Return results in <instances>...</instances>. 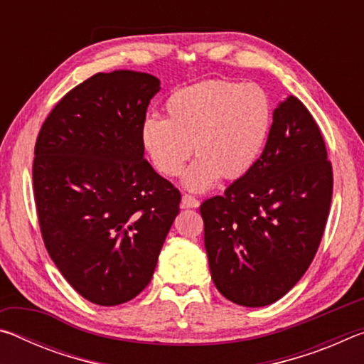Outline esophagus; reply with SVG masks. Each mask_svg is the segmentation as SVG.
<instances>
[{
  "mask_svg": "<svg viewBox=\"0 0 364 364\" xmlns=\"http://www.w3.org/2000/svg\"><path fill=\"white\" fill-rule=\"evenodd\" d=\"M199 204H200V202L197 200L194 196L183 194V197H181V207L183 208H196V207H199Z\"/></svg>",
  "mask_w": 364,
  "mask_h": 364,
  "instance_id": "34e87169",
  "label": "esophagus"
}]
</instances>
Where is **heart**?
Wrapping results in <instances>:
<instances>
[{"instance_id":"heart-1","label":"heart","mask_w":364,"mask_h":364,"mask_svg":"<svg viewBox=\"0 0 364 364\" xmlns=\"http://www.w3.org/2000/svg\"><path fill=\"white\" fill-rule=\"evenodd\" d=\"M162 117L141 123V143L159 173L175 178L193 156L199 159L183 184L202 193L221 176L237 180L260 157L273 122L267 91L257 83L205 80L184 86L164 102Z\"/></svg>"}]
</instances>
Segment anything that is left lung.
I'll return each mask as SVG.
<instances>
[{"label": "left lung", "instance_id": "1", "mask_svg": "<svg viewBox=\"0 0 364 364\" xmlns=\"http://www.w3.org/2000/svg\"><path fill=\"white\" fill-rule=\"evenodd\" d=\"M332 165L315 119L295 96L274 109L262 156L223 196L202 202L215 286L242 306H264L297 284L321 242Z\"/></svg>", "mask_w": 364, "mask_h": 364}]
</instances>
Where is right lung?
Returning a JSON list of instances; mask_svg holds the SVG:
<instances>
[{
  "mask_svg": "<svg viewBox=\"0 0 364 364\" xmlns=\"http://www.w3.org/2000/svg\"><path fill=\"white\" fill-rule=\"evenodd\" d=\"M149 73H96L41 125L33 196L43 241L83 299L112 306L149 284L181 194L144 159L141 123L159 93Z\"/></svg>",
  "mask_w": 364,
  "mask_h": 364,
  "instance_id": "add662e5",
  "label": "right lung"
}]
</instances>
